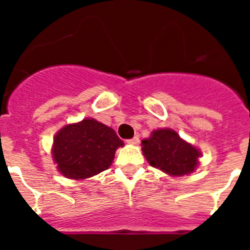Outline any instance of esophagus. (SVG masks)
Segmentation results:
<instances>
[{
    "label": "esophagus",
    "instance_id": "1",
    "mask_svg": "<svg viewBox=\"0 0 250 250\" xmlns=\"http://www.w3.org/2000/svg\"><path fill=\"white\" fill-rule=\"evenodd\" d=\"M127 143L131 145H138L139 143H140V140H139V136H134L132 139H129V140H127Z\"/></svg>",
    "mask_w": 250,
    "mask_h": 250
}]
</instances>
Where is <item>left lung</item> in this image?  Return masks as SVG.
Returning <instances> with one entry per match:
<instances>
[{
    "label": "left lung",
    "instance_id": "left-lung-1",
    "mask_svg": "<svg viewBox=\"0 0 250 250\" xmlns=\"http://www.w3.org/2000/svg\"><path fill=\"white\" fill-rule=\"evenodd\" d=\"M143 152L151 167L173 176L193 173L202 152L183 140L171 129L154 130L149 139L141 141Z\"/></svg>",
    "mask_w": 250,
    "mask_h": 250
}]
</instances>
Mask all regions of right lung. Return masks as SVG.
I'll return each instance as SVG.
<instances>
[{
  "label": "right lung",
  "mask_w": 250,
  "mask_h": 250,
  "mask_svg": "<svg viewBox=\"0 0 250 250\" xmlns=\"http://www.w3.org/2000/svg\"><path fill=\"white\" fill-rule=\"evenodd\" d=\"M120 146L124 143L111 127L95 119H85L57 132L52 156L63 176L80 180L109 169Z\"/></svg>",
  "instance_id": "add662e5"
}]
</instances>
